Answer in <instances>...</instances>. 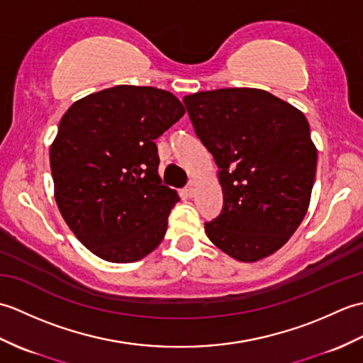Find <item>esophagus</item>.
<instances>
[{"instance_id": "1", "label": "esophagus", "mask_w": 363, "mask_h": 363, "mask_svg": "<svg viewBox=\"0 0 363 363\" xmlns=\"http://www.w3.org/2000/svg\"><path fill=\"white\" fill-rule=\"evenodd\" d=\"M195 187H196V184H195V181H189V184H187V187H186V195L189 196V198H191L195 195Z\"/></svg>"}]
</instances>
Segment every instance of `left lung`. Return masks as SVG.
Returning a JSON list of instances; mask_svg holds the SVG:
<instances>
[{
	"label": "left lung",
	"instance_id": "left-lung-1",
	"mask_svg": "<svg viewBox=\"0 0 363 363\" xmlns=\"http://www.w3.org/2000/svg\"><path fill=\"white\" fill-rule=\"evenodd\" d=\"M182 101L223 189L220 215L204 223L207 237L240 262L269 256L309 207L317 148L307 118L259 89L198 91Z\"/></svg>",
	"mask_w": 363,
	"mask_h": 363
}]
</instances>
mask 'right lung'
<instances>
[{
  "label": "right lung",
  "mask_w": 363,
  "mask_h": 363,
  "mask_svg": "<svg viewBox=\"0 0 363 363\" xmlns=\"http://www.w3.org/2000/svg\"><path fill=\"white\" fill-rule=\"evenodd\" d=\"M186 113L173 94L115 86L72 104L50 150L54 196L79 242L115 264L162 242L179 196L162 186L154 143Z\"/></svg>",
  "instance_id": "obj_1"
}]
</instances>
